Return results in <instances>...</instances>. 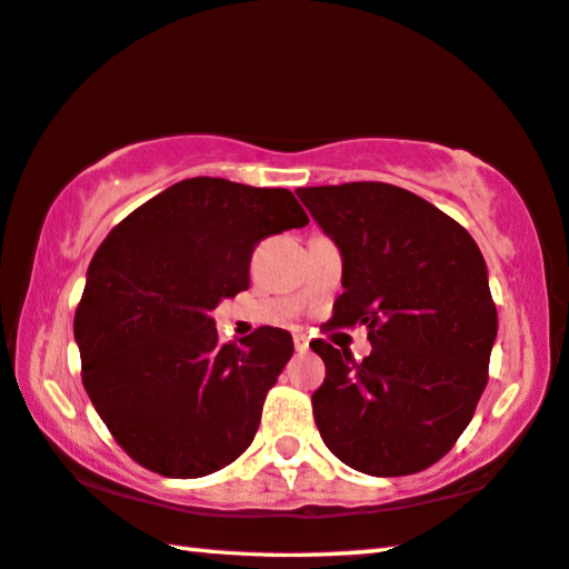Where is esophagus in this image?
Returning a JSON list of instances; mask_svg holds the SVG:
<instances>
[{
  "instance_id": "obj_1",
  "label": "esophagus",
  "mask_w": 569,
  "mask_h": 569,
  "mask_svg": "<svg viewBox=\"0 0 569 569\" xmlns=\"http://www.w3.org/2000/svg\"><path fill=\"white\" fill-rule=\"evenodd\" d=\"M293 348L298 350V353H306V350H308L306 333H293Z\"/></svg>"
}]
</instances>
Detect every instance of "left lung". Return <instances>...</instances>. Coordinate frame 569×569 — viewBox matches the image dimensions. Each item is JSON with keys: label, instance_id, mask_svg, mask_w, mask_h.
<instances>
[{"label": "left lung", "instance_id": "left-lung-1", "mask_svg": "<svg viewBox=\"0 0 569 569\" xmlns=\"http://www.w3.org/2000/svg\"><path fill=\"white\" fill-rule=\"evenodd\" d=\"M298 199L343 256V296L330 328H368L356 363L328 340L313 392L320 438L376 478L430 468L456 446L488 386L498 336L485 258L462 226L383 181L308 186Z\"/></svg>", "mask_w": 569, "mask_h": 569}]
</instances>
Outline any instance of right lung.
<instances>
[{
  "label": "right lung",
  "instance_id": "obj_1",
  "mask_svg": "<svg viewBox=\"0 0 569 569\" xmlns=\"http://www.w3.org/2000/svg\"><path fill=\"white\" fill-rule=\"evenodd\" d=\"M288 189L196 177L119 221L89 263L74 313L81 383L131 460L203 478L251 446L293 338L263 326L221 343L209 316L249 288L261 239L301 229Z\"/></svg>",
  "mask_w": 569,
  "mask_h": 569
}]
</instances>
